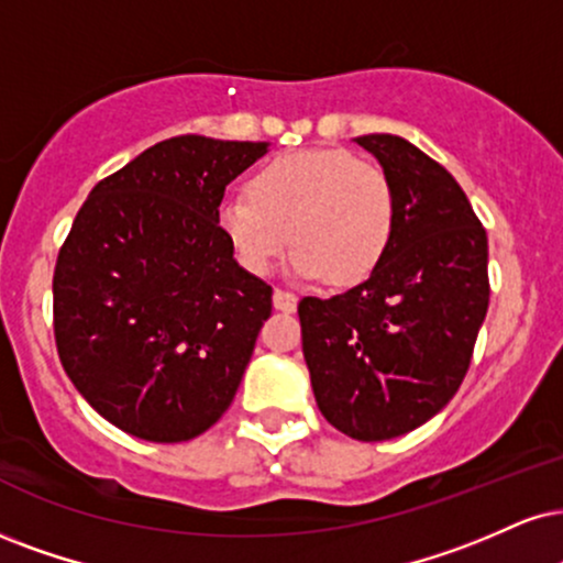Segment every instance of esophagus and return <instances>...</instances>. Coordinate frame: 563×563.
<instances>
[{"instance_id":"34e87169","label":"esophagus","mask_w":563,"mask_h":563,"mask_svg":"<svg viewBox=\"0 0 563 563\" xmlns=\"http://www.w3.org/2000/svg\"><path fill=\"white\" fill-rule=\"evenodd\" d=\"M274 308L282 310V313H295L297 310V295L287 292V289L276 287L274 289Z\"/></svg>"}]
</instances>
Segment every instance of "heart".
<instances>
[{
	"mask_svg": "<svg viewBox=\"0 0 563 563\" xmlns=\"http://www.w3.org/2000/svg\"><path fill=\"white\" fill-rule=\"evenodd\" d=\"M217 224L250 274H268L292 240L297 276L350 287L386 258L397 198L386 172L350 151H289L255 172L247 196L221 200Z\"/></svg>",
	"mask_w": 563,
	"mask_h": 563,
	"instance_id": "1",
	"label": "heart"
}]
</instances>
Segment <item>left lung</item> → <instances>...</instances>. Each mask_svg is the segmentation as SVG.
Listing matches in <instances>:
<instances>
[{
	"mask_svg": "<svg viewBox=\"0 0 563 563\" xmlns=\"http://www.w3.org/2000/svg\"><path fill=\"white\" fill-rule=\"evenodd\" d=\"M391 179L397 229L371 279L297 305L318 409L344 435L386 441L441 412L488 313V238L456 179L405 137H355Z\"/></svg>",
	"mask_w": 563,
	"mask_h": 563,
	"instance_id": "obj_1",
	"label": "left lung"
}]
</instances>
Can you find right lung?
Instances as JSON below:
<instances>
[{
    "instance_id": "right-lung-1",
    "label": "right lung",
    "mask_w": 563,
    "mask_h": 563,
    "mask_svg": "<svg viewBox=\"0 0 563 563\" xmlns=\"http://www.w3.org/2000/svg\"><path fill=\"white\" fill-rule=\"evenodd\" d=\"M268 143L179 135L90 190L54 266L62 367L143 441L206 433L238 394L274 289L217 224L227 185Z\"/></svg>"
}]
</instances>
